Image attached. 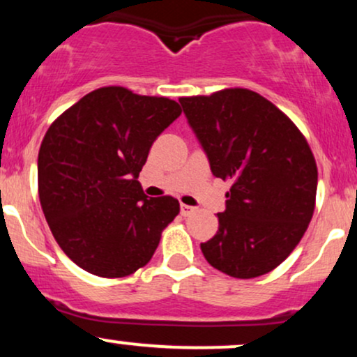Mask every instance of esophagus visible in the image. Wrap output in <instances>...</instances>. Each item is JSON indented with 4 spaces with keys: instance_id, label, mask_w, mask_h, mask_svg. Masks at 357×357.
<instances>
[{
    "instance_id": "1",
    "label": "esophagus",
    "mask_w": 357,
    "mask_h": 357,
    "mask_svg": "<svg viewBox=\"0 0 357 357\" xmlns=\"http://www.w3.org/2000/svg\"><path fill=\"white\" fill-rule=\"evenodd\" d=\"M179 210H181V215L183 216H190V215H192V213H195V208L188 206V204H184V203H181Z\"/></svg>"
}]
</instances>
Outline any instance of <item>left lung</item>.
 Segmentation results:
<instances>
[{
    "mask_svg": "<svg viewBox=\"0 0 357 357\" xmlns=\"http://www.w3.org/2000/svg\"><path fill=\"white\" fill-rule=\"evenodd\" d=\"M210 159L230 181L218 231L202 243L208 264L235 278H255L285 260L307 231L317 165L298 127L260 93L223 89L179 99Z\"/></svg>",
    "mask_w": 357,
    "mask_h": 357,
    "instance_id": "obj_1",
    "label": "left lung"
}]
</instances>
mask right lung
I'll use <instances>...</instances> for the list:
<instances>
[{
    "label": "right lung",
    "mask_w": 357,
    "mask_h": 357,
    "mask_svg": "<svg viewBox=\"0 0 357 357\" xmlns=\"http://www.w3.org/2000/svg\"><path fill=\"white\" fill-rule=\"evenodd\" d=\"M179 114L167 97L109 85L48 127L38 153L40 204L53 238L85 272L127 277L153 258L179 202L147 198L137 178L153 142Z\"/></svg>",
    "instance_id": "obj_1"
}]
</instances>
